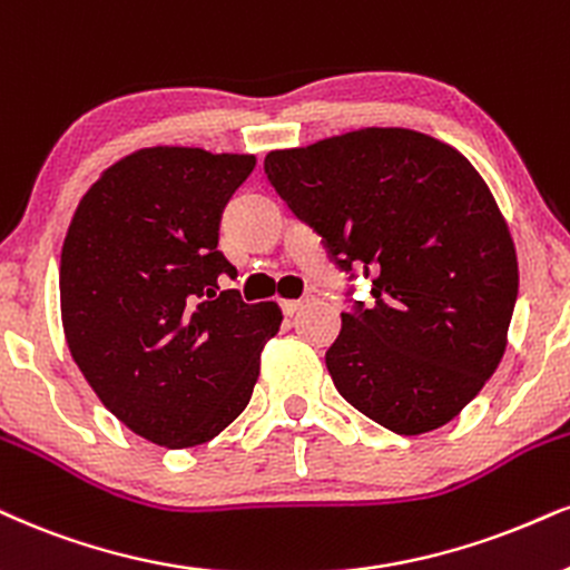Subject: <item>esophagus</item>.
<instances>
[{
  "mask_svg": "<svg viewBox=\"0 0 570 570\" xmlns=\"http://www.w3.org/2000/svg\"><path fill=\"white\" fill-rule=\"evenodd\" d=\"M306 301H308V298H285V301H283V312L287 314V317H293V314H296L298 308L306 304Z\"/></svg>",
  "mask_w": 570,
  "mask_h": 570,
  "instance_id": "obj_1",
  "label": "esophagus"
}]
</instances>
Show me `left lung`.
Listing matches in <instances>:
<instances>
[{
    "mask_svg": "<svg viewBox=\"0 0 570 570\" xmlns=\"http://www.w3.org/2000/svg\"><path fill=\"white\" fill-rule=\"evenodd\" d=\"M269 185L362 269L325 364L351 406L399 435L446 425L494 375L518 298L508 222L470 160L412 129H360L272 150Z\"/></svg>",
    "mask_w": 570,
    "mask_h": 570,
    "instance_id": "left-lung-1",
    "label": "left lung"
}]
</instances>
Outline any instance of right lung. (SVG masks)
<instances>
[{
    "label": "right lung",
    "mask_w": 570,
    "mask_h": 570,
    "mask_svg": "<svg viewBox=\"0 0 570 570\" xmlns=\"http://www.w3.org/2000/svg\"><path fill=\"white\" fill-rule=\"evenodd\" d=\"M253 156L145 147L108 168L70 219L60 312L70 356L121 423L158 446H198L250 402L283 312L222 291L219 245Z\"/></svg>",
    "instance_id": "right-lung-1"
}]
</instances>
